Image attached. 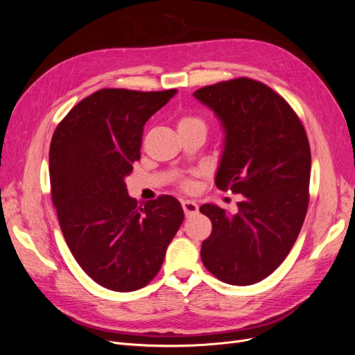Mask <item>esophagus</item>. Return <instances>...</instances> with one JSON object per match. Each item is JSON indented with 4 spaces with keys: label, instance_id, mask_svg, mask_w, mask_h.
<instances>
[{
    "label": "esophagus",
    "instance_id": "1",
    "mask_svg": "<svg viewBox=\"0 0 355 355\" xmlns=\"http://www.w3.org/2000/svg\"><path fill=\"white\" fill-rule=\"evenodd\" d=\"M182 209H184L187 216H192V214H196L198 211V206L196 201H191V200H184L182 201Z\"/></svg>",
    "mask_w": 355,
    "mask_h": 355
}]
</instances>
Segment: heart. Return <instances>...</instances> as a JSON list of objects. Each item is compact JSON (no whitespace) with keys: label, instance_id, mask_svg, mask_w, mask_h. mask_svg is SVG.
Instances as JSON below:
<instances>
[{"label":"heart","instance_id":"b5f03b06","mask_svg":"<svg viewBox=\"0 0 355 355\" xmlns=\"http://www.w3.org/2000/svg\"><path fill=\"white\" fill-rule=\"evenodd\" d=\"M178 128L179 130H200V132L206 133V121H204L202 118L198 115L187 114V115H182L179 118ZM185 185L188 187L189 184H185Z\"/></svg>","mask_w":355,"mask_h":355}]
</instances>
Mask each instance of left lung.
<instances>
[{
    "mask_svg": "<svg viewBox=\"0 0 355 355\" xmlns=\"http://www.w3.org/2000/svg\"><path fill=\"white\" fill-rule=\"evenodd\" d=\"M222 124L225 139L214 184L241 194L235 214L216 204L200 211L211 220L201 261L220 282L250 286L272 274L297 239L308 209L311 151L290 105L250 78L194 92Z\"/></svg>",
    "mask_w": 355,
    "mask_h": 355,
    "instance_id": "1",
    "label": "left lung"
}]
</instances>
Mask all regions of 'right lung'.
I'll return each instance as SVG.
<instances>
[{"mask_svg": "<svg viewBox=\"0 0 355 355\" xmlns=\"http://www.w3.org/2000/svg\"><path fill=\"white\" fill-rule=\"evenodd\" d=\"M176 93L102 89L75 105L51 137V198L63 237L83 271L114 292L153 280L185 218L175 197L137 207L125 187L145 123Z\"/></svg>", "mask_w": 355, "mask_h": 355, "instance_id": "1", "label": "right lung"}]
</instances>
